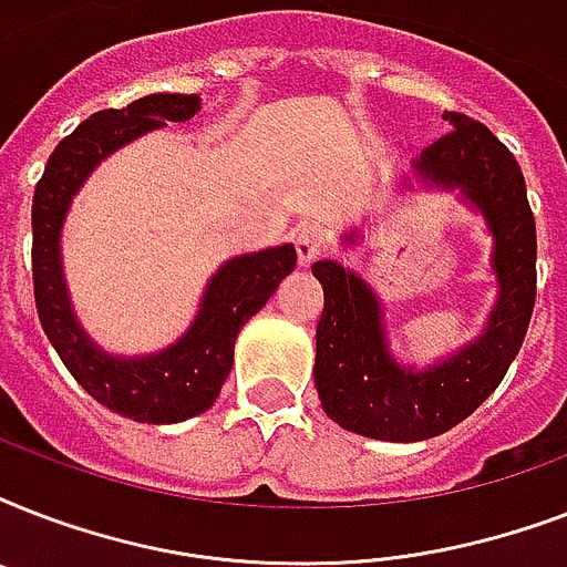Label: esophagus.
Instances as JSON below:
<instances>
[{
	"instance_id": "obj_1",
	"label": "esophagus",
	"mask_w": 567,
	"mask_h": 567,
	"mask_svg": "<svg viewBox=\"0 0 567 567\" xmlns=\"http://www.w3.org/2000/svg\"><path fill=\"white\" fill-rule=\"evenodd\" d=\"M291 238L293 247H297V261H300V267H309L311 261L323 252V247H327V238H323V231H320L315 223H302V226H297Z\"/></svg>"
}]
</instances>
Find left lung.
<instances>
[{"instance_id": "1", "label": "left lung", "mask_w": 567, "mask_h": 567, "mask_svg": "<svg viewBox=\"0 0 567 567\" xmlns=\"http://www.w3.org/2000/svg\"><path fill=\"white\" fill-rule=\"evenodd\" d=\"M444 120L453 132L423 150L414 173L435 188H458L483 212L501 293L474 344L414 371L400 368L388 350L377 293L338 261L311 265L323 285L315 355L320 405L338 426L368 439L423 441L465 421L503 382L536 306V217L524 173L483 123L458 111H444Z\"/></svg>"}]
</instances>
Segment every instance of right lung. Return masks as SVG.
<instances>
[{"label":"right lung","mask_w":567,"mask_h":567,"mask_svg":"<svg viewBox=\"0 0 567 567\" xmlns=\"http://www.w3.org/2000/svg\"><path fill=\"white\" fill-rule=\"evenodd\" d=\"M196 111V93H150L126 109L96 111L49 155L31 203V279L40 327L96 403L137 423H179L205 412L229 377L240 327L297 265L291 244L226 261L205 288L188 332L162 353L117 359L102 353L79 327L61 274V226L75 190L105 155L167 120L185 123Z\"/></svg>","instance_id":"right-lung-1"}]
</instances>
